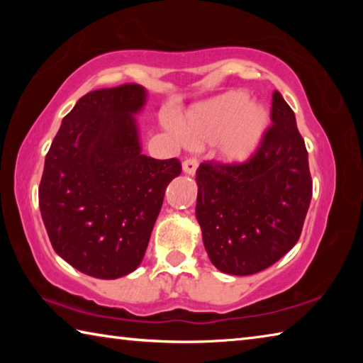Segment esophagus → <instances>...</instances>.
<instances>
[{
  "label": "esophagus",
  "instance_id": "obj_1",
  "mask_svg": "<svg viewBox=\"0 0 363 363\" xmlns=\"http://www.w3.org/2000/svg\"><path fill=\"white\" fill-rule=\"evenodd\" d=\"M196 168H199V162H196V158H187L184 160L182 163V171L189 176H194Z\"/></svg>",
  "mask_w": 363,
  "mask_h": 363
}]
</instances>
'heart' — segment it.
I'll list each match as a JSON object with an SVG mask.
<instances>
[{
	"label": "heart",
	"mask_w": 363,
	"mask_h": 363,
	"mask_svg": "<svg viewBox=\"0 0 363 363\" xmlns=\"http://www.w3.org/2000/svg\"><path fill=\"white\" fill-rule=\"evenodd\" d=\"M267 120L266 108L248 102L245 93L233 91L190 108L177 130L192 145L218 140L220 158L229 163H242L259 147Z\"/></svg>",
	"instance_id": "b5f03b06"
}]
</instances>
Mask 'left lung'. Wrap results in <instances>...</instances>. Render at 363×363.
<instances>
[{"label": "left lung", "instance_id": "8db88e82", "mask_svg": "<svg viewBox=\"0 0 363 363\" xmlns=\"http://www.w3.org/2000/svg\"><path fill=\"white\" fill-rule=\"evenodd\" d=\"M259 149L242 164L201 163L196 169V220L220 272L251 275L272 266L299 240L312 199L304 139L291 107L272 94Z\"/></svg>", "mask_w": 363, "mask_h": 363}]
</instances>
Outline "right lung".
Wrapping results in <instances>:
<instances>
[{"mask_svg":"<svg viewBox=\"0 0 363 363\" xmlns=\"http://www.w3.org/2000/svg\"><path fill=\"white\" fill-rule=\"evenodd\" d=\"M140 84L84 94L45 160L40 211L56 253L79 272L113 280L139 267L177 158L143 155Z\"/></svg>","mask_w":363,"mask_h":363,"instance_id":"1","label":"right lung"}]
</instances>
